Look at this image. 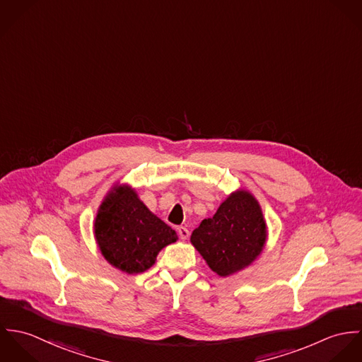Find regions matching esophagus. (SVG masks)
I'll return each instance as SVG.
<instances>
[{
  "mask_svg": "<svg viewBox=\"0 0 362 362\" xmlns=\"http://www.w3.org/2000/svg\"><path fill=\"white\" fill-rule=\"evenodd\" d=\"M177 231H178V235H180V238H181V240H187V238L189 237V231H188V228H185V227H182V226L177 227Z\"/></svg>",
  "mask_w": 362,
  "mask_h": 362,
  "instance_id": "obj_1",
  "label": "esophagus"
}]
</instances>
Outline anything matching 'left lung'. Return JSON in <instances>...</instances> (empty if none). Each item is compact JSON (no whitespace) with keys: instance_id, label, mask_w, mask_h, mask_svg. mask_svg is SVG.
<instances>
[{"instance_id":"obj_1","label":"left lung","mask_w":362,"mask_h":362,"mask_svg":"<svg viewBox=\"0 0 362 362\" xmlns=\"http://www.w3.org/2000/svg\"><path fill=\"white\" fill-rule=\"evenodd\" d=\"M267 240V224L252 192L233 191L213 217L202 220L191 234V244L218 276L228 277L251 266Z\"/></svg>"}]
</instances>
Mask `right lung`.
<instances>
[{
  "instance_id": "add662e5",
  "label": "right lung",
  "mask_w": 362,
  "mask_h": 362,
  "mask_svg": "<svg viewBox=\"0 0 362 362\" xmlns=\"http://www.w3.org/2000/svg\"><path fill=\"white\" fill-rule=\"evenodd\" d=\"M93 235L103 258L127 274L151 269L158 252L178 240L177 233L141 201L135 188L121 182L104 195Z\"/></svg>"
}]
</instances>
